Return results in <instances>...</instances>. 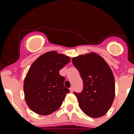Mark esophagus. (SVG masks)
Returning <instances> with one entry per match:
<instances>
[{
    "mask_svg": "<svg viewBox=\"0 0 134 134\" xmlns=\"http://www.w3.org/2000/svg\"><path fill=\"white\" fill-rule=\"evenodd\" d=\"M69 90H70V91H71V93H72V91H73V88H72V87H70Z\"/></svg>",
    "mask_w": 134,
    "mask_h": 134,
    "instance_id": "1",
    "label": "esophagus"
}]
</instances>
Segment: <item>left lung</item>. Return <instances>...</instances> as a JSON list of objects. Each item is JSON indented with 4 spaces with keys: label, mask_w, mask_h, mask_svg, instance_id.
<instances>
[{
    "label": "left lung",
    "mask_w": 134,
    "mask_h": 134,
    "mask_svg": "<svg viewBox=\"0 0 134 134\" xmlns=\"http://www.w3.org/2000/svg\"><path fill=\"white\" fill-rule=\"evenodd\" d=\"M83 80V91L74 93L82 111L92 118L104 115L115 98V78L106 61L95 52L72 58Z\"/></svg>",
    "instance_id": "8db88e82"
}]
</instances>
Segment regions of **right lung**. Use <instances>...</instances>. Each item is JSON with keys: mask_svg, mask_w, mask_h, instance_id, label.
<instances>
[{"mask_svg": "<svg viewBox=\"0 0 134 134\" xmlns=\"http://www.w3.org/2000/svg\"><path fill=\"white\" fill-rule=\"evenodd\" d=\"M71 59L63 54L50 51L37 58L30 67L24 81L25 99L35 113L47 115L62 106L66 94L65 78L59 71Z\"/></svg>", "mask_w": 134, "mask_h": 134, "instance_id": "obj_1", "label": "right lung"}]
</instances>
